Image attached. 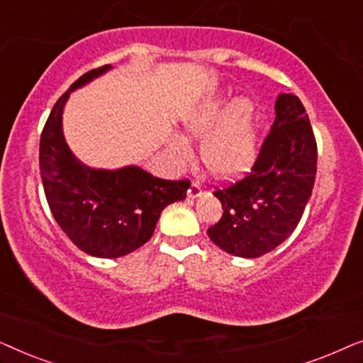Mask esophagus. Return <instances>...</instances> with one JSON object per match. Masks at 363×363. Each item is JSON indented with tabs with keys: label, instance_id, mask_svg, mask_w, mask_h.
I'll return each mask as SVG.
<instances>
[{
	"label": "esophagus",
	"instance_id": "obj_1",
	"mask_svg": "<svg viewBox=\"0 0 363 363\" xmlns=\"http://www.w3.org/2000/svg\"><path fill=\"white\" fill-rule=\"evenodd\" d=\"M200 195H201V186H200V183L195 182V180H191L190 188H188V196H190V198H196V196H200Z\"/></svg>",
	"mask_w": 363,
	"mask_h": 363
}]
</instances>
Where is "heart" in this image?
I'll return each mask as SVG.
<instances>
[{
    "instance_id": "1",
    "label": "heart",
    "mask_w": 363,
    "mask_h": 363,
    "mask_svg": "<svg viewBox=\"0 0 363 363\" xmlns=\"http://www.w3.org/2000/svg\"><path fill=\"white\" fill-rule=\"evenodd\" d=\"M220 97L208 99L186 117L191 137H203V165L218 178H236L251 167L256 157V108L250 99H238L223 113ZM178 155L186 153V142L175 140Z\"/></svg>"
}]
</instances>
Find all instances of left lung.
I'll return each mask as SVG.
<instances>
[{
  "label": "left lung",
  "instance_id": "left-lung-1",
  "mask_svg": "<svg viewBox=\"0 0 363 363\" xmlns=\"http://www.w3.org/2000/svg\"><path fill=\"white\" fill-rule=\"evenodd\" d=\"M317 172V143L299 97L281 94L276 118L245 178L213 191L220 221L208 236L240 257H259L281 245L301 221Z\"/></svg>",
  "mask_w": 363,
  "mask_h": 363
}]
</instances>
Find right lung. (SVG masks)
<instances>
[{
	"label": "right lung",
	"instance_id": "add662e5",
	"mask_svg": "<svg viewBox=\"0 0 363 363\" xmlns=\"http://www.w3.org/2000/svg\"><path fill=\"white\" fill-rule=\"evenodd\" d=\"M111 66L92 69L62 94L39 140V170L48 205L79 250L96 257H121L150 240L163 208L186 196L190 180H162L138 167L94 170L69 150L62 108L69 94Z\"/></svg>",
	"mask_w": 363,
	"mask_h": 363
}]
</instances>
